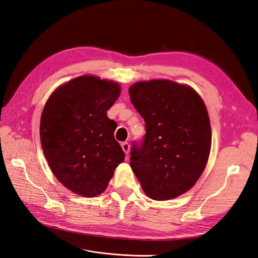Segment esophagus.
I'll list each match as a JSON object with an SVG mask.
<instances>
[{
  "label": "esophagus",
  "mask_w": 258,
  "mask_h": 258,
  "mask_svg": "<svg viewBox=\"0 0 258 258\" xmlns=\"http://www.w3.org/2000/svg\"><path fill=\"white\" fill-rule=\"evenodd\" d=\"M121 148H122V151L124 152V154H126V155L128 156L129 152H130V145H129V143H128V142L121 143Z\"/></svg>",
  "instance_id": "esophagus-1"
}]
</instances>
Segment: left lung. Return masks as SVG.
<instances>
[{
  "instance_id": "left-lung-1",
  "label": "left lung",
  "mask_w": 258,
  "mask_h": 258,
  "mask_svg": "<svg viewBox=\"0 0 258 258\" xmlns=\"http://www.w3.org/2000/svg\"><path fill=\"white\" fill-rule=\"evenodd\" d=\"M129 95L146 129L142 144L132 146V171L146 196L173 199L189 190L207 166L212 139L207 107L189 86L169 80L138 82Z\"/></svg>"
}]
</instances>
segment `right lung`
Wrapping results in <instances>:
<instances>
[{"label": "right lung", "mask_w": 258, "mask_h": 258, "mask_svg": "<svg viewBox=\"0 0 258 258\" xmlns=\"http://www.w3.org/2000/svg\"><path fill=\"white\" fill-rule=\"evenodd\" d=\"M119 85L83 75L61 85L46 102L40 136L45 158L58 181L84 197L102 194L124 160L114 138L117 124L106 112Z\"/></svg>", "instance_id": "obj_1"}]
</instances>
